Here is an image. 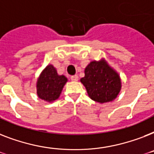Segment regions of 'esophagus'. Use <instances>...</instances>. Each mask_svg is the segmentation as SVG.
I'll return each mask as SVG.
<instances>
[{"mask_svg":"<svg viewBox=\"0 0 154 154\" xmlns=\"http://www.w3.org/2000/svg\"><path fill=\"white\" fill-rule=\"evenodd\" d=\"M70 79H71V81H78V76H77V75H73V76H71Z\"/></svg>","mask_w":154,"mask_h":154,"instance_id":"esophagus-1","label":"esophagus"}]
</instances>
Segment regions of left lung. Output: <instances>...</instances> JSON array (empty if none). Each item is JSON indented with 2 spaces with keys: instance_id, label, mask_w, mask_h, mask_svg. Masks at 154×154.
I'll return each instance as SVG.
<instances>
[{
  "instance_id": "8db88e82",
  "label": "left lung",
  "mask_w": 154,
  "mask_h": 154,
  "mask_svg": "<svg viewBox=\"0 0 154 154\" xmlns=\"http://www.w3.org/2000/svg\"><path fill=\"white\" fill-rule=\"evenodd\" d=\"M81 82L90 98L101 103L115 100L121 89L119 76L104 60L90 62L85 69V77Z\"/></svg>"
}]
</instances>
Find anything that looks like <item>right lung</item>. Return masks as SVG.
Masks as SVG:
<instances>
[{"label":"right lung","mask_w":154,"mask_h":154,"mask_svg":"<svg viewBox=\"0 0 154 154\" xmlns=\"http://www.w3.org/2000/svg\"><path fill=\"white\" fill-rule=\"evenodd\" d=\"M67 78L57 73L52 65L47 66L42 72L37 81V94L42 100L51 102L59 97Z\"/></svg>","instance_id":"obj_1"}]
</instances>
